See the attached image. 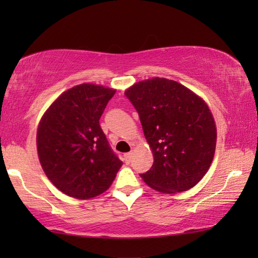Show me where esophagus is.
<instances>
[{"mask_svg": "<svg viewBox=\"0 0 258 258\" xmlns=\"http://www.w3.org/2000/svg\"><path fill=\"white\" fill-rule=\"evenodd\" d=\"M132 152H127V154H125L124 155V160H125V163H127V164H130V161H131V159H132Z\"/></svg>", "mask_w": 258, "mask_h": 258, "instance_id": "esophagus-1", "label": "esophagus"}]
</instances>
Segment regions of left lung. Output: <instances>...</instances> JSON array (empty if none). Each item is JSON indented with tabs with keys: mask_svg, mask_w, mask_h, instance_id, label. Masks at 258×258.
<instances>
[{
	"mask_svg": "<svg viewBox=\"0 0 258 258\" xmlns=\"http://www.w3.org/2000/svg\"><path fill=\"white\" fill-rule=\"evenodd\" d=\"M125 95L154 155L152 167L140 176L163 194L194 187L215 154L216 126L206 102L180 83L159 77L135 83Z\"/></svg>",
	"mask_w": 258,
	"mask_h": 258,
	"instance_id": "8db88e82",
	"label": "left lung"
}]
</instances>
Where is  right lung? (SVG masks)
<instances>
[{"label": "right lung", "instance_id": "1", "mask_svg": "<svg viewBox=\"0 0 258 258\" xmlns=\"http://www.w3.org/2000/svg\"><path fill=\"white\" fill-rule=\"evenodd\" d=\"M115 92L86 83L74 86L51 104L38 124L36 143L43 171L69 197L101 195L123 165L99 124Z\"/></svg>", "mask_w": 258, "mask_h": 258}]
</instances>
